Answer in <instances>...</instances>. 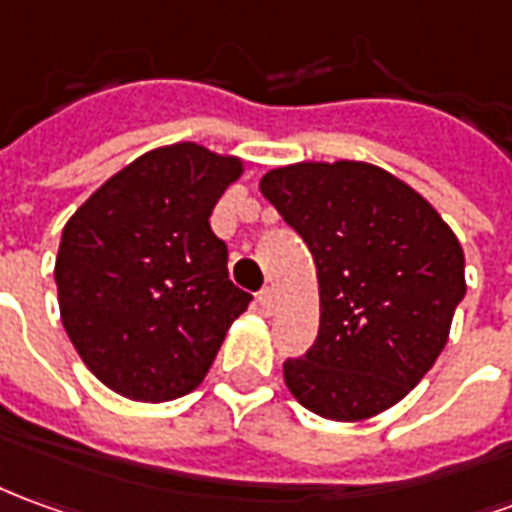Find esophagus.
<instances>
[{
	"label": "esophagus",
	"instance_id": "34e87169",
	"mask_svg": "<svg viewBox=\"0 0 512 512\" xmlns=\"http://www.w3.org/2000/svg\"><path fill=\"white\" fill-rule=\"evenodd\" d=\"M257 302L263 307V313H271L274 310V288H263V291L257 293Z\"/></svg>",
	"mask_w": 512,
	"mask_h": 512
}]
</instances>
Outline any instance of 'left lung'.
Segmentation results:
<instances>
[{
  "label": "left lung",
  "instance_id": "obj_1",
  "mask_svg": "<svg viewBox=\"0 0 512 512\" xmlns=\"http://www.w3.org/2000/svg\"><path fill=\"white\" fill-rule=\"evenodd\" d=\"M260 194L305 238L318 277V338L285 360L288 391L330 421L380 416L449 341L463 246L424 196L363 160L280 166Z\"/></svg>",
  "mask_w": 512,
  "mask_h": 512
}]
</instances>
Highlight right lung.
<instances>
[{
  "instance_id": "right-lung-1",
  "label": "right lung",
  "mask_w": 512,
  "mask_h": 512,
  "mask_svg": "<svg viewBox=\"0 0 512 512\" xmlns=\"http://www.w3.org/2000/svg\"><path fill=\"white\" fill-rule=\"evenodd\" d=\"M244 160L194 141L157 146L88 196L55 260L60 321L110 391L135 402L191 393L252 296L227 277L210 213Z\"/></svg>"
}]
</instances>
